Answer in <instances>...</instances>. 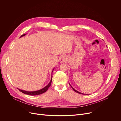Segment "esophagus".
Masks as SVG:
<instances>
[{
	"label": "esophagus",
	"instance_id": "1",
	"mask_svg": "<svg viewBox=\"0 0 121 121\" xmlns=\"http://www.w3.org/2000/svg\"><path fill=\"white\" fill-rule=\"evenodd\" d=\"M67 57L65 56H62L59 59V62L61 63H62L63 62H65L66 61Z\"/></svg>",
	"mask_w": 121,
	"mask_h": 121
}]
</instances>
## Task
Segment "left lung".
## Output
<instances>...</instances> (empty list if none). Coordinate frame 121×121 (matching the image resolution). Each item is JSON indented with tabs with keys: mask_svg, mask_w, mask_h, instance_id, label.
Listing matches in <instances>:
<instances>
[{
	"mask_svg": "<svg viewBox=\"0 0 121 121\" xmlns=\"http://www.w3.org/2000/svg\"><path fill=\"white\" fill-rule=\"evenodd\" d=\"M69 85H70V86H71V88H72L73 89V90H74V91H75V92H77V93H79V94H83V95H84V94H84V93H81V92H79V91H77V90H75V89L74 88H73V87H72V86H71V85H70V84H69Z\"/></svg>",
	"mask_w": 121,
	"mask_h": 121,
	"instance_id": "obj_1",
	"label": "left lung"
}]
</instances>
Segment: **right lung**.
<instances>
[{"instance_id": "add662e5", "label": "right lung", "mask_w": 121, "mask_h": 121, "mask_svg": "<svg viewBox=\"0 0 121 121\" xmlns=\"http://www.w3.org/2000/svg\"><path fill=\"white\" fill-rule=\"evenodd\" d=\"M26 35V34H23V35H22L21 37H22L24 36H25ZM55 68L53 69V70H52V76H51V79L50 80V82L48 83V84L47 85H46L45 87H44V88H43V89H41V90H39L38 91H24V90H19V91H21L22 92L25 94H27V95H31V96H34V95H40V94H43V93H44L45 92H46L47 90L48 89L49 87H50V86H51V82H52V77H53V76H52V73L54 70Z\"/></svg>"}]
</instances>
